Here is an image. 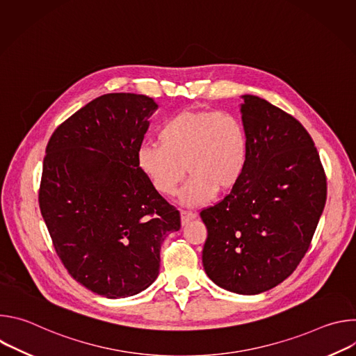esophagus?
Returning a JSON list of instances; mask_svg holds the SVG:
<instances>
[{
  "label": "esophagus",
  "mask_w": 356,
  "mask_h": 356,
  "mask_svg": "<svg viewBox=\"0 0 356 356\" xmlns=\"http://www.w3.org/2000/svg\"><path fill=\"white\" fill-rule=\"evenodd\" d=\"M180 216H181V225H187L191 220H194L195 218V213H193V211H181L180 213Z\"/></svg>",
  "instance_id": "obj_1"
}]
</instances>
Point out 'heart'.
I'll list each match as a JSON object with an SVG mask.
<instances>
[{
	"mask_svg": "<svg viewBox=\"0 0 356 356\" xmlns=\"http://www.w3.org/2000/svg\"><path fill=\"white\" fill-rule=\"evenodd\" d=\"M158 142L138 150V168L166 197L176 194L187 172L190 179L181 193L187 206L204 204L217 191H229L246 165V132L229 113L181 111L165 121Z\"/></svg>",
	"mask_w": 356,
	"mask_h": 356,
	"instance_id": "heart-1",
	"label": "heart"
}]
</instances>
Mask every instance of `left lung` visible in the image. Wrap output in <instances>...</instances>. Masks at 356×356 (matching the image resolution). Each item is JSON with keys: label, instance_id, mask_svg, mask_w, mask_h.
Listing matches in <instances>:
<instances>
[{"label": "left lung", "instance_id": "left-lung-1", "mask_svg": "<svg viewBox=\"0 0 356 356\" xmlns=\"http://www.w3.org/2000/svg\"><path fill=\"white\" fill-rule=\"evenodd\" d=\"M248 158L239 181L202 209V266L220 287L258 294L287 279L310 248L327 200L317 147L294 117L243 95Z\"/></svg>", "mask_w": 356, "mask_h": 356}]
</instances>
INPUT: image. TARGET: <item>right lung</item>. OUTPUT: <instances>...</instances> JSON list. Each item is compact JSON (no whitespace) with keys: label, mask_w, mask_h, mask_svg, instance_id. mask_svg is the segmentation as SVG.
<instances>
[{"label":"right lung","mask_w":356,"mask_h":356,"mask_svg":"<svg viewBox=\"0 0 356 356\" xmlns=\"http://www.w3.org/2000/svg\"><path fill=\"white\" fill-rule=\"evenodd\" d=\"M156 108L143 94H104L62 122L46 146L39 207L55 250L74 280L108 298L154 283L161 245L180 229V213L136 163Z\"/></svg>","instance_id":"1"}]
</instances>
